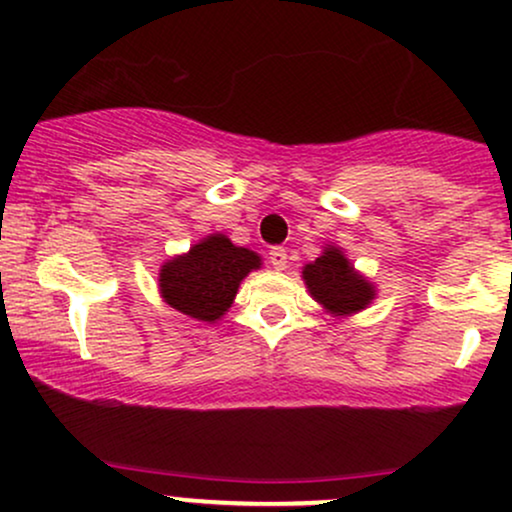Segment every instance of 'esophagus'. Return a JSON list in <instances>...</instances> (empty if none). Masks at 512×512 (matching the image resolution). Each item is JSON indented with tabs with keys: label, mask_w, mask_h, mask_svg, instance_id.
<instances>
[{
	"label": "esophagus",
	"mask_w": 512,
	"mask_h": 512,
	"mask_svg": "<svg viewBox=\"0 0 512 512\" xmlns=\"http://www.w3.org/2000/svg\"><path fill=\"white\" fill-rule=\"evenodd\" d=\"M269 262H272L274 269H286V264H289V255H286L284 248H272L269 250Z\"/></svg>",
	"instance_id": "34e87169"
}]
</instances>
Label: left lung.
I'll return each mask as SVG.
<instances>
[{"label":"left lung","instance_id":"left-lung-1","mask_svg":"<svg viewBox=\"0 0 512 512\" xmlns=\"http://www.w3.org/2000/svg\"><path fill=\"white\" fill-rule=\"evenodd\" d=\"M305 286L327 310L337 315H351L373 301V286L354 272L349 260L337 248H327L315 262L305 264Z\"/></svg>","mask_w":512,"mask_h":512}]
</instances>
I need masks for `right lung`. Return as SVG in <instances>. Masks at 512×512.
<instances>
[{"mask_svg":"<svg viewBox=\"0 0 512 512\" xmlns=\"http://www.w3.org/2000/svg\"><path fill=\"white\" fill-rule=\"evenodd\" d=\"M260 267V257L236 248L226 236L204 238L187 255L175 257L161 269V293L170 308L214 322L231 308L240 281Z\"/></svg>","mask_w":512,"mask_h":512,"instance_id":"right-lung-1","label":"right lung"}]
</instances>
